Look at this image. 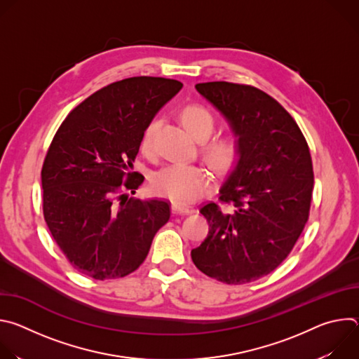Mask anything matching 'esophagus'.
I'll use <instances>...</instances> for the list:
<instances>
[{
  "label": "esophagus",
  "mask_w": 359,
  "mask_h": 359,
  "mask_svg": "<svg viewBox=\"0 0 359 359\" xmlns=\"http://www.w3.org/2000/svg\"><path fill=\"white\" fill-rule=\"evenodd\" d=\"M172 210L177 215H191L194 212L193 208L186 206V204H182V203H177V201L172 203Z\"/></svg>",
  "instance_id": "obj_1"
}]
</instances>
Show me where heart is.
I'll list each match as a JSON object with an SVG mask.
<instances>
[{
  "label": "heart",
  "instance_id": "b5f03b06",
  "mask_svg": "<svg viewBox=\"0 0 359 359\" xmlns=\"http://www.w3.org/2000/svg\"><path fill=\"white\" fill-rule=\"evenodd\" d=\"M182 122L197 139L210 136L216 126L215 115L203 105L191 104L182 111ZM159 122L153 119L147 123L140 139V150L144 155L155 151V135ZM203 153L213 168L222 173L229 172L237 163L241 144L234 133H222L203 143ZM213 186L212 173L203 166L170 163L155 173L151 187L156 194L166 196L177 203H191L208 193Z\"/></svg>",
  "mask_w": 359,
  "mask_h": 359
}]
</instances>
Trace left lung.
Instances as JSON below:
<instances>
[{"mask_svg": "<svg viewBox=\"0 0 359 359\" xmlns=\"http://www.w3.org/2000/svg\"><path fill=\"white\" fill-rule=\"evenodd\" d=\"M196 89L230 122L241 153L219 193L223 212L208 203L200 213L209 234L191 250L194 266L222 283L238 285L274 271L294 248L310 216L314 170L294 118L262 89L224 81Z\"/></svg>", "mask_w": 359, "mask_h": 359, "instance_id": "left-lung-1", "label": "left lung"}]
</instances>
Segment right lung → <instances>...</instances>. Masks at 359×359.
Returning a JSON list of instances; mask_svg holds the SVG:
<instances>
[{
	"label": "right lung",
	"instance_id": "right-lung-1",
	"mask_svg": "<svg viewBox=\"0 0 359 359\" xmlns=\"http://www.w3.org/2000/svg\"><path fill=\"white\" fill-rule=\"evenodd\" d=\"M183 83L133 76L100 88L74 108L50 142L41 170L46 226L71 266L95 280L125 277L144 262L170 219L163 200L128 197L147 123Z\"/></svg>",
	"mask_w": 359,
	"mask_h": 359
}]
</instances>
